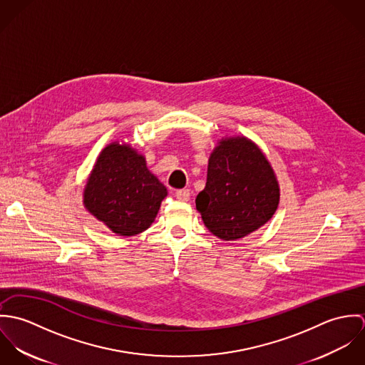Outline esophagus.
<instances>
[{
	"label": "esophagus",
	"instance_id": "obj_1",
	"mask_svg": "<svg viewBox=\"0 0 365 365\" xmlns=\"http://www.w3.org/2000/svg\"><path fill=\"white\" fill-rule=\"evenodd\" d=\"M190 195H191V192H190V190H187V188H184V190H178V191L175 192L177 200H180V201H182V202L190 201Z\"/></svg>",
	"mask_w": 365,
	"mask_h": 365
}]
</instances>
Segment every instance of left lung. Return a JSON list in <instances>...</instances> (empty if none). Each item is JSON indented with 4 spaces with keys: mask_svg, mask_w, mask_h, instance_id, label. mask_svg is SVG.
<instances>
[{
    "mask_svg": "<svg viewBox=\"0 0 365 365\" xmlns=\"http://www.w3.org/2000/svg\"><path fill=\"white\" fill-rule=\"evenodd\" d=\"M279 202V185L259 146L245 136L225 138L210 153L197 210L209 232L237 240L265 225Z\"/></svg>",
    "mask_w": 365,
    "mask_h": 365,
    "instance_id": "1",
    "label": "left lung"
}]
</instances>
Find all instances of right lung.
I'll use <instances>...</instances> for the list:
<instances>
[{
	"instance_id": "obj_1",
	"label": "right lung",
	"mask_w": 365,
	"mask_h": 365,
	"mask_svg": "<svg viewBox=\"0 0 365 365\" xmlns=\"http://www.w3.org/2000/svg\"><path fill=\"white\" fill-rule=\"evenodd\" d=\"M84 207L118 236H135L155 222L167 188L129 145L112 142L87 180Z\"/></svg>"
}]
</instances>
